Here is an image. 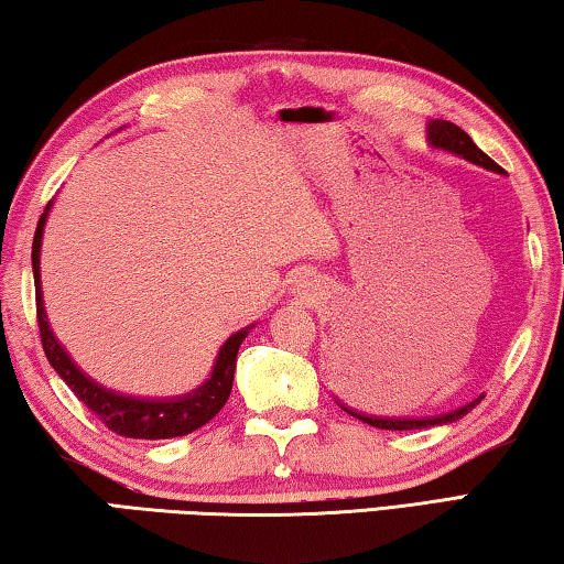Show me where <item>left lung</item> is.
<instances>
[{
  "label": "left lung",
  "instance_id": "1",
  "mask_svg": "<svg viewBox=\"0 0 564 564\" xmlns=\"http://www.w3.org/2000/svg\"><path fill=\"white\" fill-rule=\"evenodd\" d=\"M427 131H431V144L433 147H441L445 151H453V154L463 156L467 161H473V164H477V166H485V169H490V171H502L488 154H485V151H480V149L475 147V141L467 137V133L460 127H457V123L441 119V121H433L431 127H427ZM480 400H482V395L477 398V400H473V403L457 408V410H453V413H445L441 417H403V420H398V417H373V415L368 417V415L356 413V410H350L346 405H343V410H346V413H350L352 417L362 420V423L380 427V431H420V427L453 423V420L470 413V410L477 403H480Z\"/></svg>",
  "mask_w": 564,
  "mask_h": 564
}]
</instances>
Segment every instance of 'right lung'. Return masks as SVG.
Returning a JSON list of instances; mask_svg holds the SVG:
<instances>
[{"label": "right lung", "mask_w": 564, "mask_h": 564, "mask_svg": "<svg viewBox=\"0 0 564 564\" xmlns=\"http://www.w3.org/2000/svg\"><path fill=\"white\" fill-rule=\"evenodd\" d=\"M44 218L46 214H42L34 231L32 269H34V293H36V323H40L44 356L52 362V368L62 376L64 383L72 388V393L79 398L82 403L87 405L111 433L117 435L161 441V437L188 435L198 431L202 425H206L208 420H212L218 410L226 405L228 395H231L236 356L243 338L248 336V330L236 333V336H231L224 343L212 378H208L202 388L194 390V393H188L184 398H171V400H139V398L109 393L107 388H99L97 383H91L87 376L79 373V368L74 366L69 356L64 352V348L56 343V338L50 330V323H46V313L42 303V283H40V246H42Z\"/></svg>", "instance_id": "add662e5"}]
</instances>
